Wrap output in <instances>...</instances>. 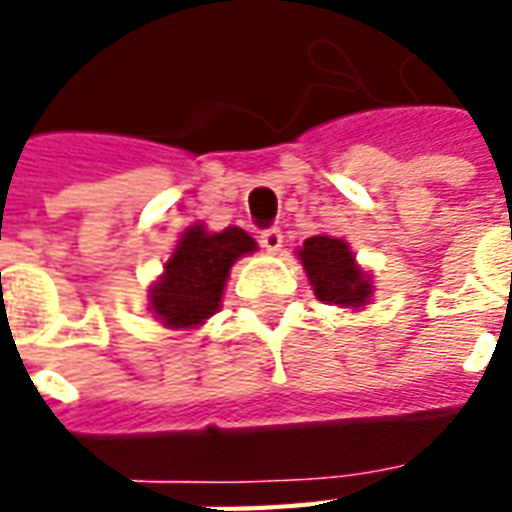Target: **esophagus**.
<instances>
[{
	"label": "esophagus",
	"instance_id": "obj_1",
	"mask_svg": "<svg viewBox=\"0 0 512 512\" xmlns=\"http://www.w3.org/2000/svg\"><path fill=\"white\" fill-rule=\"evenodd\" d=\"M282 241H285V235H282L279 227H268V230L260 233V244L266 246L268 252H279V249H282Z\"/></svg>",
	"mask_w": 512,
	"mask_h": 512
}]
</instances>
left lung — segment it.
I'll list each match as a JSON object with an SVG mask.
<instances>
[{
	"label": "left lung",
	"mask_w": 512,
	"mask_h": 512,
	"mask_svg": "<svg viewBox=\"0 0 512 512\" xmlns=\"http://www.w3.org/2000/svg\"><path fill=\"white\" fill-rule=\"evenodd\" d=\"M299 257L307 268L315 296L326 304L362 307L370 299L373 288L362 274V268H356L354 252L340 238L312 235L304 241Z\"/></svg>",
	"instance_id": "8db88e82"
}]
</instances>
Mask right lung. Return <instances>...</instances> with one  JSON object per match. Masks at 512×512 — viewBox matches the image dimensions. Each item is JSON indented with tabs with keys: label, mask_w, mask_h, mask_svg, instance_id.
Listing matches in <instances>:
<instances>
[{
	"label": "right lung",
	"mask_w": 512,
	"mask_h": 512,
	"mask_svg": "<svg viewBox=\"0 0 512 512\" xmlns=\"http://www.w3.org/2000/svg\"><path fill=\"white\" fill-rule=\"evenodd\" d=\"M255 249L241 227L205 233L202 224H194L167 260L161 282L150 290V307L172 329L197 326L219 310L230 266Z\"/></svg>",
	"instance_id": "right-lung-1"
}]
</instances>
